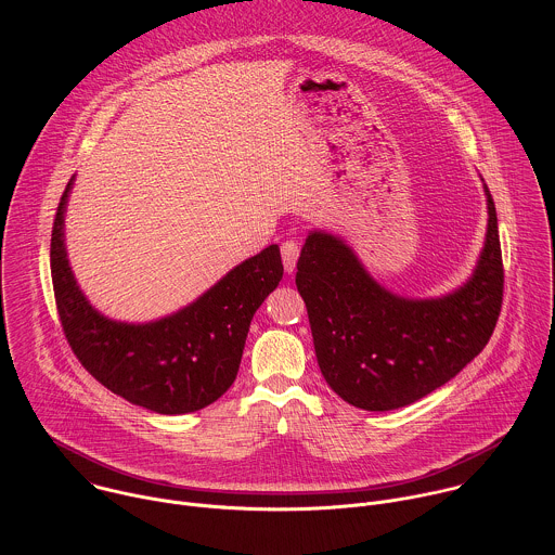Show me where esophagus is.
<instances>
[{"label":"esophagus","instance_id":"obj_1","mask_svg":"<svg viewBox=\"0 0 555 555\" xmlns=\"http://www.w3.org/2000/svg\"><path fill=\"white\" fill-rule=\"evenodd\" d=\"M280 249H282V260H284V269H286V273H293L295 271V267H297V258H299V251H301V245L297 243V241H284L282 245H280Z\"/></svg>","mask_w":555,"mask_h":555}]
</instances>
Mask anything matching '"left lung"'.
Masks as SVG:
<instances>
[{
  "mask_svg": "<svg viewBox=\"0 0 555 555\" xmlns=\"http://www.w3.org/2000/svg\"><path fill=\"white\" fill-rule=\"evenodd\" d=\"M475 275L442 299H401L378 286L339 238L312 233L297 262L326 385L363 410H396L455 378L487 346L502 310L495 205Z\"/></svg>",
  "mask_w": 555,
  "mask_h": 555,
  "instance_id": "8db88e82",
  "label": "left lung"
}]
</instances>
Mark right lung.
Returning <instances> with one entry per match:
<instances>
[{
  "label": "right lung",
  "mask_w": 555,
  "mask_h": 555,
  "mask_svg": "<svg viewBox=\"0 0 555 555\" xmlns=\"http://www.w3.org/2000/svg\"><path fill=\"white\" fill-rule=\"evenodd\" d=\"M64 190L51 235V278L64 335L80 365L108 391L158 414H185L235 383L254 312L278 288V245L247 258L198 301L150 324L100 317L80 295L64 247Z\"/></svg>",
  "instance_id": "obj_1"
}]
</instances>
